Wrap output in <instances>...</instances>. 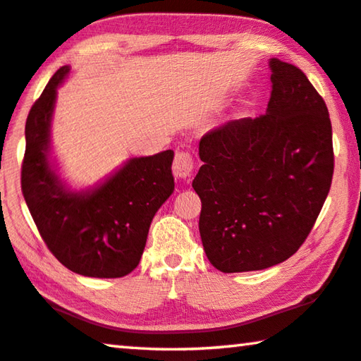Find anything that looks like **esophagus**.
Masks as SVG:
<instances>
[{
  "mask_svg": "<svg viewBox=\"0 0 361 361\" xmlns=\"http://www.w3.org/2000/svg\"><path fill=\"white\" fill-rule=\"evenodd\" d=\"M171 170H173V175L176 178H181V180L190 178L194 170V159L191 154L185 151L176 152L173 165H171Z\"/></svg>",
  "mask_w": 361,
  "mask_h": 361,
  "instance_id": "34e87169",
  "label": "esophagus"
}]
</instances>
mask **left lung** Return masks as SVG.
<instances>
[{
    "mask_svg": "<svg viewBox=\"0 0 361 361\" xmlns=\"http://www.w3.org/2000/svg\"><path fill=\"white\" fill-rule=\"evenodd\" d=\"M267 114L231 120L199 142L192 188L205 255L216 270H265L294 255L312 231L334 171L333 128L299 67L273 57Z\"/></svg>",
    "mask_w": 361,
    "mask_h": 361,
    "instance_id": "left-lung-1",
    "label": "left lung"
}]
</instances>
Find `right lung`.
Returning <instances> with one entry per match:
<instances>
[{
    "label": "right lung",
    "mask_w": 361,
    "mask_h": 361,
    "mask_svg": "<svg viewBox=\"0 0 361 361\" xmlns=\"http://www.w3.org/2000/svg\"><path fill=\"white\" fill-rule=\"evenodd\" d=\"M64 66L28 112L22 192L48 249L68 270L91 278H122L138 267L151 221L175 190L173 151L131 157L87 190H71L51 156V122Z\"/></svg>",
    "instance_id": "1"
}]
</instances>
